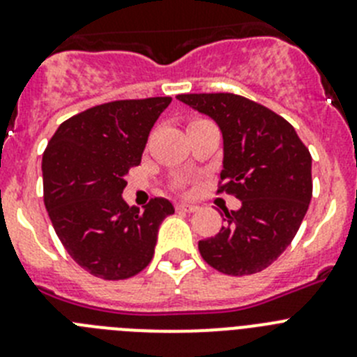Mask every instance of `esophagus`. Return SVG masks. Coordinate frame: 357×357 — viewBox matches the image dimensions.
Listing matches in <instances>:
<instances>
[{
    "label": "esophagus",
    "mask_w": 357,
    "mask_h": 357,
    "mask_svg": "<svg viewBox=\"0 0 357 357\" xmlns=\"http://www.w3.org/2000/svg\"><path fill=\"white\" fill-rule=\"evenodd\" d=\"M176 209L184 211V213H195L198 207L193 206V204H185V202H182V204H178V206H176Z\"/></svg>",
    "instance_id": "34e87169"
}]
</instances>
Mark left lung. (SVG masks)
<instances>
[{"label": "left lung", "instance_id": "8db88e82", "mask_svg": "<svg viewBox=\"0 0 357 357\" xmlns=\"http://www.w3.org/2000/svg\"><path fill=\"white\" fill-rule=\"evenodd\" d=\"M176 100L216 121L223 137L218 193L241 200L225 211V227L198 241L207 264L227 275H252L288 248L307 213L311 153L273 110L230 93L178 94Z\"/></svg>", "mask_w": 357, "mask_h": 357}]
</instances>
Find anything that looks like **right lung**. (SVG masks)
Listing matches in <instances>:
<instances>
[{
    "label": "right lung",
    "instance_id": "add662e5",
    "mask_svg": "<svg viewBox=\"0 0 357 357\" xmlns=\"http://www.w3.org/2000/svg\"><path fill=\"white\" fill-rule=\"evenodd\" d=\"M169 103L159 96L96 105L62 123L44 150V206L68 254L91 275H137L153 257L159 225L175 213L166 198L139 211L121 197Z\"/></svg>",
    "mask_w": 357,
    "mask_h": 357
}]
</instances>
